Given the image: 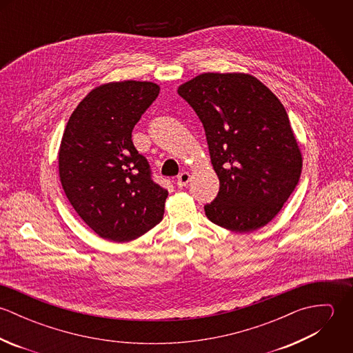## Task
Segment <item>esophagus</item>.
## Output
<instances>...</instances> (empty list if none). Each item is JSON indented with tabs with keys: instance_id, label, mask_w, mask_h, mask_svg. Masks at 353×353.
Segmentation results:
<instances>
[{
	"instance_id": "1",
	"label": "esophagus",
	"mask_w": 353,
	"mask_h": 353,
	"mask_svg": "<svg viewBox=\"0 0 353 353\" xmlns=\"http://www.w3.org/2000/svg\"><path fill=\"white\" fill-rule=\"evenodd\" d=\"M190 181V174L189 172H186V171H183V172H181L179 175H178V181H176V185H178V188H183V186H186L188 185V182Z\"/></svg>"
}]
</instances>
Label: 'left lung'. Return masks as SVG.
I'll return each instance as SVG.
<instances>
[{
	"label": "left lung",
	"mask_w": 353,
	"mask_h": 353,
	"mask_svg": "<svg viewBox=\"0 0 353 353\" xmlns=\"http://www.w3.org/2000/svg\"><path fill=\"white\" fill-rule=\"evenodd\" d=\"M203 125L220 189L203 206L230 231L266 225L295 190L302 153L288 114L259 80L243 73H202L178 88Z\"/></svg>",
	"instance_id": "1"
}]
</instances>
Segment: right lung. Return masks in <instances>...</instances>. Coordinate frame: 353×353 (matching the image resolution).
Wrapping results in <instances>:
<instances>
[{
	"instance_id": "obj_1",
	"label": "right lung",
	"mask_w": 353,
	"mask_h": 353,
	"mask_svg": "<svg viewBox=\"0 0 353 353\" xmlns=\"http://www.w3.org/2000/svg\"><path fill=\"white\" fill-rule=\"evenodd\" d=\"M150 81L92 90L70 115L59 153V178L74 210L101 238L128 242L163 219L168 192L152 179L132 132L159 95Z\"/></svg>"
}]
</instances>
